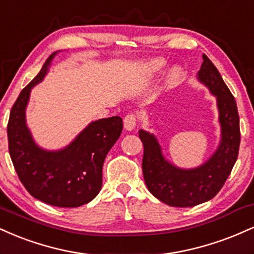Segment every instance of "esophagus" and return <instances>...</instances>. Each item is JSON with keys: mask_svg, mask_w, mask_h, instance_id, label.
Masks as SVG:
<instances>
[{"mask_svg": "<svg viewBox=\"0 0 254 254\" xmlns=\"http://www.w3.org/2000/svg\"><path fill=\"white\" fill-rule=\"evenodd\" d=\"M136 124H138V116L135 114H133V113H129V114H127L125 116L124 119V125H125V128H126L127 130H132L135 128Z\"/></svg>", "mask_w": 254, "mask_h": 254, "instance_id": "esophagus-1", "label": "esophagus"}]
</instances>
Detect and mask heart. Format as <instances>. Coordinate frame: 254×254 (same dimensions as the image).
<instances>
[{
  "label": "heart",
  "mask_w": 254,
  "mask_h": 254,
  "mask_svg": "<svg viewBox=\"0 0 254 254\" xmlns=\"http://www.w3.org/2000/svg\"><path fill=\"white\" fill-rule=\"evenodd\" d=\"M165 66V62L163 61V59H154V61H152L150 63V65H148V71H150L151 73H156L158 71H160L162 68ZM180 70H175L174 72L171 73V79H176L177 77H180Z\"/></svg>",
  "instance_id": "b5f03b06"
}]
</instances>
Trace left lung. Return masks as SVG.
Wrapping results in <instances>:
<instances>
[{"label":"left lung","mask_w":254,"mask_h":254,"mask_svg":"<svg viewBox=\"0 0 254 254\" xmlns=\"http://www.w3.org/2000/svg\"><path fill=\"white\" fill-rule=\"evenodd\" d=\"M198 79L217 98L222 140L214 156L193 170H182L164 159L157 139L139 130L144 145L142 174L154 197L171 207H195L215 197L231 175L238 159L240 146L239 113L231 90L223 82L215 65L203 55Z\"/></svg>","instance_id":"8db88e82"}]
</instances>
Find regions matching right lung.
I'll list each match as a JSON object with an SVG mask.
<instances>
[{
  "instance_id": "obj_1",
  "label": "right lung",
  "mask_w": 254,
  "mask_h": 254,
  "mask_svg": "<svg viewBox=\"0 0 254 254\" xmlns=\"http://www.w3.org/2000/svg\"><path fill=\"white\" fill-rule=\"evenodd\" d=\"M56 53L13 104L7 126L8 148L19 180L34 198L59 208H76L94 199L102 187V166L122 132V119L92 122L71 145L58 152L39 148L26 126L25 109L31 89L44 78Z\"/></svg>"
}]
</instances>
